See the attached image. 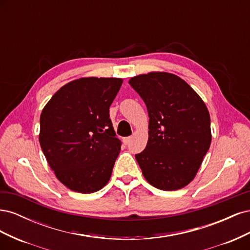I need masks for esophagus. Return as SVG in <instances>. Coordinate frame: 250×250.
<instances>
[{
	"label": "esophagus",
	"instance_id": "obj_1",
	"mask_svg": "<svg viewBox=\"0 0 250 250\" xmlns=\"http://www.w3.org/2000/svg\"><path fill=\"white\" fill-rule=\"evenodd\" d=\"M130 141H131V138H130V137L124 138V139H123V144H124V145H128V144H129Z\"/></svg>",
	"mask_w": 250,
	"mask_h": 250
}]
</instances>
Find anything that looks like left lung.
Listing matches in <instances>:
<instances>
[{
  "label": "left lung",
  "mask_w": 250,
  "mask_h": 250,
  "mask_svg": "<svg viewBox=\"0 0 250 250\" xmlns=\"http://www.w3.org/2000/svg\"><path fill=\"white\" fill-rule=\"evenodd\" d=\"M145 102L149 138L135 155L144 177L163 191H175L195 178L210 145L207 105L188 83L171 73L150 72L130 78Z\"/></svg>",
  "instance_id": "obj_1"
}]
</instances>
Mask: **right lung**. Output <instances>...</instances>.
<instances>
[{"instance_id": "right-lung-1", "label": "right lung", "mask_w": 250, "mask_h": 250, "mask_svg": "<svg viewBox=\"0 0 250 250\" xmlns=\"http://www.w3.org/2000/svg\"><path fill=\"white\" fill-rule=\"evenodd\" d=\"M121 78L83 77L60 87L41 115L40 144L57 179L82 194L101 190L121 150L109 106Z\"/></svg>"}]
</instances>
